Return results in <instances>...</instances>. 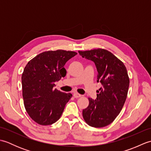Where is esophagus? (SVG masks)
I'll return each instance as SVG.
<instances>
[{"label":"esophagus","instance_id":"1","mask_svg":"<svg viewBox=\"0 0 151 151\" xmlns=\"http://www.w3.org/2000/svg\"><path fill=\"white\" fill-rule=\"evenodd\" d=\"M73 96H74V97H75V98H79V97H81L82 95H81V94L75 92V93H73Z\"/></svg>","mask_w":151,"mask_h":151}]
</instances>
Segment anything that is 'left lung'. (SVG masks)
Instances as JSON below:
<instances>
[{
	"label": "left lung",
	"instance_id": "1",
	"mask_svg": "<svg viewBox=\"0 0 151 151\" xmlns=\"http://www.w3.org/2000/svg\"><path fill=\"white\" fill-rule=\"evenodd\" d=\"M82 58L91 60L97 69V82L102 87L97 99L89 98V105L82 111L84 121L95 128L107 126L119 114L127 97L129 78L124 63L108 50L97 49L78 51Z\"/></svg>",
	"mask_w": 151,
	"mask_h": 151
}]
</instances>
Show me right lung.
Segmentation results:
<instances>
[{
	"instance_id": "right-lung-1",
	"label": "right lung",
	"mask_w": 151,
	"mask_h": 151,
	"mask_svg": "<svg viewBox=\"0 0 151 151\" xmlns=\"http://www.w3.org/2000/svg\"><path fill=\"white\" fill-rule=\"evenodd\" d=\"M77 53L63 50H49L30 60L22 74V97L29 116L41 125L59 119L72 94L54 89V82L65 76V63Z\"/></svg>"
}]
</instances>
